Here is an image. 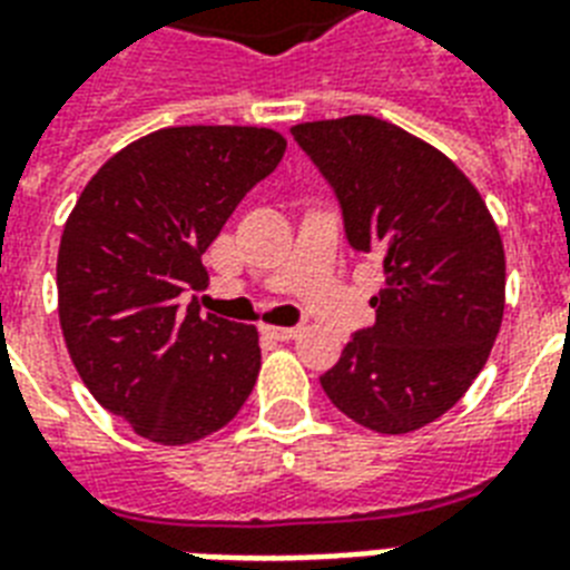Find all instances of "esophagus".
I'll list each match as a JSON object with an SVG mask.
<instances>
[{"label": "esophagus", "instance_id": "1", "mask_svg": "<svg viewBox=\"0 0 570 570\" xmlns=\"http://www.w3.org/2000/svg\"><path fill=\"white\" fill-rule=\"evenodd\" d=\"M268 334V337H275V340H281V343H289V340H295L298 337V334H302V331L298 328H263Z\"/></svg>", "mask_w": 570, "mask_h": 570}]
</instances>
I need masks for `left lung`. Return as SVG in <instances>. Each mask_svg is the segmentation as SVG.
Listing matches in <instances>:
<instances>
[{"label":"left lung","instance_id":"8db88e82","mask_svg":"<svg viewBox=\"0 0 570 570\" xmlns=\"http://www.w3.org/2000/svg\"><path fill=\"white\" fill-rule=\"evenodd\" d=\"M337 197L348 245L375 254L384 289L322 390L355 423L405 434L446 414L485 366L503 322L497 224L455 165L373 115L293 127Z\"/></svg>","mask_w":570,"mask_h":570}]
</instances>
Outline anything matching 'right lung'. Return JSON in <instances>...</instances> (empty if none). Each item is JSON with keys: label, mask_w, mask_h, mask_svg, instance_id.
<instances>
[{"label": "right lung", "mask_w": 570, "mask_h": 570, "mask_svg": "<svg viewBox=\"0 0 570 570\" xmlns=\"http://www.w3.org/2000/svg\"><path fill=\"white\" fill-rule=\"evenodd\" d=\"M284 136L263 127H171L115 154L76 200L58 248V320L76 373L106 411L168 446L239 414L259 373L254 325L183 311L204 289V250Z\"/></svg>", "instance_id": "1"}]
</instances>
